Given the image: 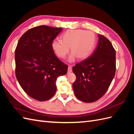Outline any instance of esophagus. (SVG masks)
I'll return each mask as SVG.
<instances>
[{
    "mask_svg": "<svg viewBox=\"0 0 134 134\" xmlns=\"http://www.w3.org/2000/svg\"><path fill=\"white\" fill-rule=\"evenodd\" d=\"M72 71V67L71 65L68 66V72H71Z\"/></svg>",
    "mask_w": 134,
    "mask_h": 134,
    "instance_id": "esophagus-1",
    "label": "esophagus"
}]
</instances>
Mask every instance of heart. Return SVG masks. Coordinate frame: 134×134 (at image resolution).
Returning a JSON list of instances; mask_svg holds the SVG:
<instances>
[{
    "label": "heart",
    "instance_id": "1",
    "mask_svg": "<svg viewBox=\"0 0 134 134\" xmlns=\"http://www.w3.org/2000/svg\"><path fill=\"white\" fill-rule=\"evenodd\" d=\"M94 32L83 30H69L62 36V41L55 40L52 43V48L58 57L64 59L69 52L71 54L68 61L73 62L76 58L84 60L90 56L96 44Z\"/></svg>",
    "mask_w": 134,
    "mask_h": 134
}]
</instances>
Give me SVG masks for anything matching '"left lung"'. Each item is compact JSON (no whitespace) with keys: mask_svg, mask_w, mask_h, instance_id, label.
Listing matches in <instances>:
<instances>
[{"mask_svg":"<svg viewBox=\"0 0 134 134\" xmlns=\"http://www.w3.org/2000/svg\"><path fill=\"white\" fill-rule=\"evenodd\" d=\"M93 53L72 67L76 79L72 84L75 97L87 103L95 102L108 90L116 72V51L108 39L98 35Z\"/></svg>","mask_w":134,"mask_h":134,"instance_id":"obj_1","label":"left lung"}]
</instances>
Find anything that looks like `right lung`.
Here are the masks:
<instances>
[{
    "instance_id": "right-lung-1",
    "label": "right lung",
    "mask_w": 134,
    "mask_h": 134,
    "mask_svg": "<svg viewBox=\"0 0 134 134\" xmlns=\"http://www.w3.org/2000/svg\"><path fill=\"white\" fill-rule=\"evenodd\" d=\"M62 30L40 26L28 30L19 40L15 50V76L24 91L35 99H50L55 94L58 77L67 72L68 65L52 48V41Z\"/></svg>"
}]
</instances>
